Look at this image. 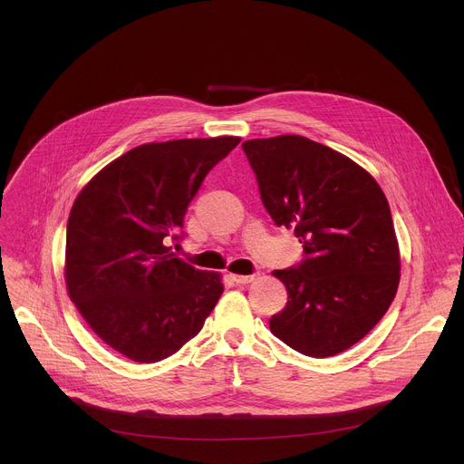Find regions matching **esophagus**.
Instances as JSON below:
<instances>
[{
  "label": "esophagus",
  "instance_id": "1",
  "mask_svg": "<svg viewBox=\"0 0 464 464\" xmlns=\"http://www.w3.org/2000/svg\"><path fill=\"white\" fill-rule=\"evenodd\" d=\"M229 279L233 283H237V285H247V283H251L255 279V276H229Z\"/></svg>",
  "mask_w": 464,
  "mask_h": 464
}]
</instances>
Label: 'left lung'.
<instances>
[{"instance_id": "8db88e82", "label": "left lung", "mask_w": 464, "mask_h": 464, "mask_svg": "<svg viewBox=\"0 0 464 464\" xmlns=\"http://www.w3.org/2000/svg\"><path fill=\"white\" fill-rule=\"evenodd\" d=\"M262 204L303 244L297 266L276 270L288 290L270 330L294 351L334 356L383 317L401 281L387 198L347 156L303 136L242 143Z\"/></svg>"}]
</instances>
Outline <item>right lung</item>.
Segmentation results:
<instances>
[{"instance_id":"right-lung-1","label":"right lung","mask_w":464,"mask_h":464,"mask_svg":"<svg viewBox=\"0 0 464 464\" xmlns=\"http://www.w3.org/2000/svg\"><path fill=\"white\" fill-rule=\"evenodd\" d=\"M240 138L176 140L128 150L81 190L65 233V285L93 333L119 354L154 363L200 333L220 274L172 253L208 172Z\"/></svg>"}]
</instances>
